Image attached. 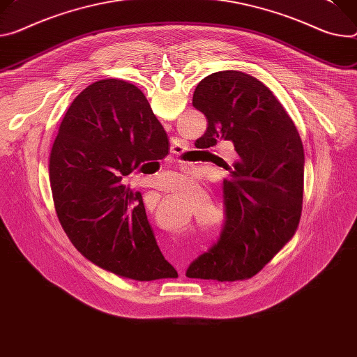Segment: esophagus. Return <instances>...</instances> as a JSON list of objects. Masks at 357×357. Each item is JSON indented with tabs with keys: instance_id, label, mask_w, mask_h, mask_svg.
Listing matches in <instances>:
<instances>
[{
	"instance_id": "obj_1",
	"label": "esophagus",
	"mask_w": 357,
	"mask_h": 357,
	"mask_svg": "<svg viewBox=\"0 0 357 357\" xmlns=\"http://www.w3.org/2000/svg\"><path fill=\"white\" fill-rule=\"evenodd\" d=\"M172 152H175V146H172Z\"/></svg>"
}]
</instances>
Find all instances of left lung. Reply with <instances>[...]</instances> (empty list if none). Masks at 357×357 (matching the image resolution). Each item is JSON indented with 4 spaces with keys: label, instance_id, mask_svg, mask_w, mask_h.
<instances>
[{
    "label": "left lung",
    "instance_id": "1",
    "mask_svg": "<svg viewBox=\"0 0 357 357\" xmlns=\"http://www.w3.org/2000/svg\"><path fill=\"white\" fill-rule=\"evenodd\" d=\"M208 119L204 148L229 141L223 168L225 225L188 278L235 282L261 271L295 235L302 215L305 152L298 129L272 91L241 71H219L193 92ZM197 141V142H198Z\"/></svg>",
    "mask_w": 357,
    "mask_h": 357
}]
</instances>
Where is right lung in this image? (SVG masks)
Wrapping results in <instances>:
<instances>
[{"mask_svg": "<svg viewBox=\"0 0 357 357\" xmlns=\"http://www.w3.org/2000/svg\"><path fill=\"white\" fill-rule=\"evenodd\" d=\"M168 148L142 91L122 79L86 86L63 116L50 155L61 226L88 261L121 278H178L160 253L142 197L122 179Z\"/></svg>", "mask_w": 357, "mask_h": 357, "instance_id": "right-lung-1", "label": "right lung"}]
</instances>
